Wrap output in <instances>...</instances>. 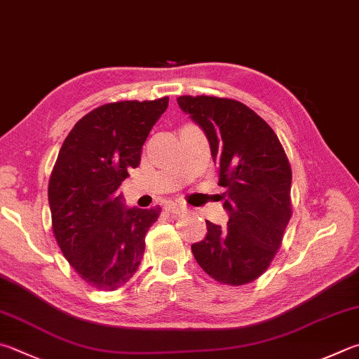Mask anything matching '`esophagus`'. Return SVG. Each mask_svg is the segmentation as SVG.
<instances>
[{
	"label": "esophagus",
	"mask_w": 359,
	"mask_h": 359,
	"mask_svg": "<svg viewBox=\"0 0 359 359\" xmlns=\"http://www.w3.org/2000/svg\"><path fill=\"white\" fill-rule=\"evenodd\" d=\"M166 210L169 212V213H174V215H180V213H184L185 210H187V205H184V204H180V202H168L166 204Z\"/></svg>",
	"instance_id": "34e87169"
}]
</instances>
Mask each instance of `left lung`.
Segmentation results:
<instances>
[{
  "label": "left lung",
  "mask_w": 359,
  "mask_h": 359,
  "mask_svg": "<svg viewBox=\"0 0 359 359\" xmlns=\"http://www.w3.org/2000/svg\"><path fill=\"white\" fill-rule=\"evenodd\" d=\"M177 103L207 136L229 215L227 227L205 221L193 256L218 283L248 284L269 269L292 217L287 155L269 123L243 103L208 95H182Z\"/></svg>",
  "instance_id": "obj_1"
}]
</instances>
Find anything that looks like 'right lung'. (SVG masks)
<instances>
[{"label": "right lung", "mask_w": 359, "mask_h": 359, "mask_svg": "<svg viewBox=\"0 0 359 359\" xmlns=\"http://www.w3.org/2000/svg\"><path fill=\"white\" fill-rule=\"evenodd\" d=\"M158 100L107 103L83 116L64 140L48 184L51 224L81 279L116 290L138 270L160 207H126L119 187L138 168L141 149L166 111Z\"/></svg>", "instance_id": "obj_1"}]
</instances>
